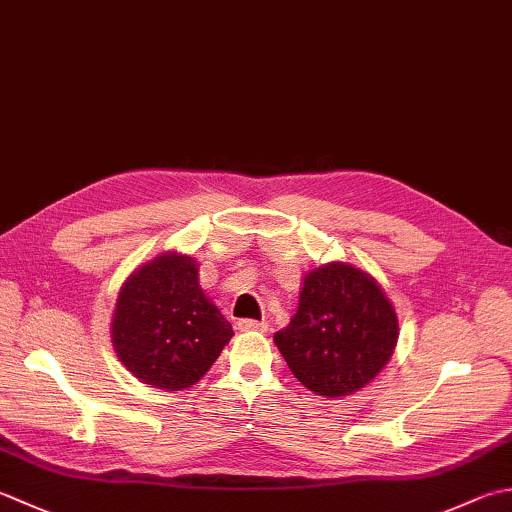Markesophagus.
Segmentation results:
<instances>
[{"label": "esophagus", "mask_w": 512, "mask_h": 512, "mask_svg": "<svg viewBox=\"0 0 512 512\" xmlns=\"http://www.w3.org/2000/svg\"><path fill=\"white\" fill-rule=\"evenodd\" d=\"M237 328L239 330H264L268 328V324L266 322H259V319H239L237 322Z\"/></svg>", "instance_id": "obj_1"}]
</instances>
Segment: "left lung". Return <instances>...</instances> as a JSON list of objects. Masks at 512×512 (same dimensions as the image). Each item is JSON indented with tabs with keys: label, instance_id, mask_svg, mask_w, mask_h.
Instances as JSON below:
<instances>
[{
	"label": "left lung",
	"instance_id": "left-lung-1",
	"mask_svg": "<svg viewBox=\"0 0 512 512\" xmlns=\"http://www.w3.org/2000/svg\"><path fill=\"white\" fill-rule=\"evenodd\" d=\"M275 344L308 390L342 397L388 364L397 315L373 277L335 262L306 275L297 313L275 333Z\"/></svg>",
	"mask_w": 512,
	"mask_h": 512
}]
</instances>
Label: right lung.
I'll list each match as a JSON object with an SVG mask.
<instances>
[{"label": "right lung", "instance_id": "obj_1", "mask_svg": "<svg viewBox=\"0 0 512 512\" xmlns=\"http://www.w3.org/2000/svg\"><path fill=\"white\" fill-rule=\"evenodd\" d=\"M193 259L155 257L126 279L113 319V346L144 384L193 386L215 364L233 328L199 288Z\"/></svg>", "mask_w": 512, "mask_h": 512}]
</instances>
